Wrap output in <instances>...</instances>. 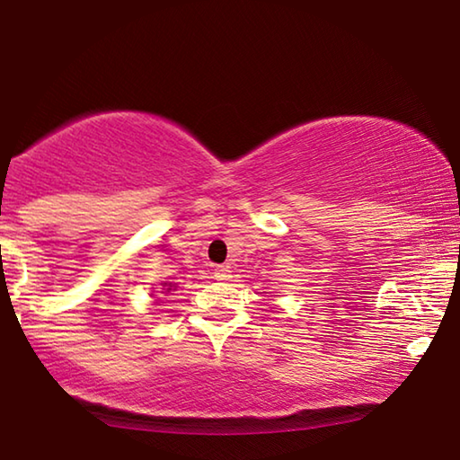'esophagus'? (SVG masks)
<instances>
[{
	"label": "esophagus",
	"mask_w": 460,
	"mask_h": 460,
	"mask_svg": "<svg viewBox=\"0 0 460 460\" xmlns=\"http://www.w3.org/2000/svg\"><path fill=\"white\" fill-rule=\"evenodd\" d=\"M215 277H217V279L225 281V279H229V277H231V270L227 267H217L215 269Z\"/></svg>",
	"instance_id": "1"
}]
</instances>
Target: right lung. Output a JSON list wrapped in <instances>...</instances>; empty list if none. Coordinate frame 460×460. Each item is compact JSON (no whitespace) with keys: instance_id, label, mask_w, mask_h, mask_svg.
<instances>
[{"instance_id":"obj_1","label":"right lung","mask_w":460,"mask_h":460,"mask_svg":"<svg viewBox=\"0 0 460 460\" xmlns=\"http://www.w3.org/2000/svg\"><path fill=\"white\" fill-rule=\"evenodd\" d=\"M163 288H166V292H171L174 286H172V283H163Z\"/></svg>"}]
</instances>
